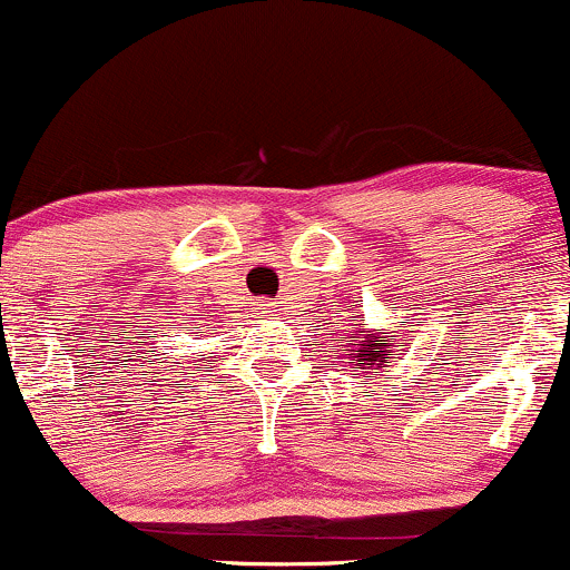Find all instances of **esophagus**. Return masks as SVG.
Segmentation results:
<instances>
[{
  "label": "esophagus",
  "mask_w": 570,
  "mask_h": 570,
  "mask_svg": "<svg viewBox=\"0 0 570 570\" xmlns=\"http://www.w3.org/2000/svg\"><path fill=\"white\" fill-rule=\"evenodd\" d=\"M265 313H273V307H271V305H267V307H265Z\"/></svg>",
  "instance_id": "obj_1"
}]
</instances>
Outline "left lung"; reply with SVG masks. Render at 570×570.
<instances>
[{
    "instance_id": "1",
    "label": "left lung",
    "mask_w": 570,
    "mask_h": 570,
    "mask_svg": "<svg viewBox=\"0 0 570 570\" xmlns=\"http://www.w3.org/2000/svg\"><path fill=\"white\" fill-rule=\"evenodd\" d=\"M362 324H353L351 340H345L348 345V364L353 367V372H358L362 377H370L372 370H383L391 367V358H399L396 353V337L391 335L389 330H364V318H358Z\"/></svg>"
}]
</instances>
